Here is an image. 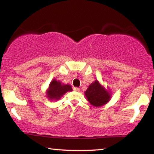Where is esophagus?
<instances>
[{"instance_id": "1", "label": "esophagus", "mask_w": 154, "mask_h": 154, "mask_svg": "<svg viewBox=\"0 0 154 154\" xmlns=\"http://www.w3.org/2000/svg\"><path fill=\"white\" fill-rule=\"evenodd\" d=\"M73 90H74L75 91H76V92H79V91H80V88H74Z\"/></svg>"}]
</instances>
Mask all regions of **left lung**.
Segmentation results:
<instances>
[{
    "mask_svg": "<svg viewBox=\"0 0 154 154\" xmlns=\"http://www.w3.org/2000/svg\"><path fill=\"white\" fill-rule=\"evenodd\" d=\"M85 96L88 102L96 107L106 105L111 98L110 91L103 86L98 80H95L88 86L85 92Z\"/></svg>",
    "mask_w": 154,
    "mask_h": 154,
    "instance_id": "left-lung-1",
    "label": "left lung"
}]
</instances>
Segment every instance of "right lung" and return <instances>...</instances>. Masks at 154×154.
Wrapping results in <instances>:
<instances>
[{
    "label": "right lung",
    "mask_w": 154,
    "mask_h": 154,
    "mask_svg": "<svg viewBox=\"0 0 154 154\" xmlns=\"http://www.w3.org/2000/svg\"><path fill=\"white\" fill-rule=\"evenodd\" d=\"M71 91L72 89L70 84H64L59 80L53 79L46 91V96L49 100H58L64 94Z\"/></svg>",
    "instance_id": "right-lung-1"
}]
</instances>
